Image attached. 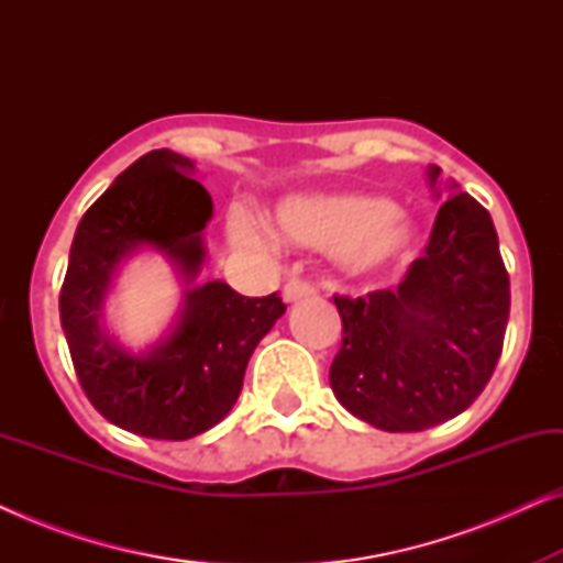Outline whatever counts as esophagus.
Instances as JSON below:
<instances>
[{
	"instance_id": "obj_1",
	"label": "esophagus",
	"mask_w": 563,
	"mask_h": 563,
	"mask_svg": "<svg viewBox=\"0 0 563 563\" xmlns=\"http://www.w3.org/2000/svg\"><path fill=\"white\" fill-rule=\"evenodd\" d=\"M312 295H314V287L310 282H302V279H291L284 284V289H282L284 302H299V299H307Z\"/></svg>"
}]
</instances>
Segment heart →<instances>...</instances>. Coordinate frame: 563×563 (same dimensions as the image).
Instances as JSON below:
<instances>
[{"label":"heart","instance_id":"1","mask_svg":"<svg viewBox=\"0 0 563 563\" xmlns=\"http://www.w3.org/2000/svg\"><path fill=\"white\" fill-rule=\"evenodd\" d=\"M274 222L282 241L330 251L333 264L349 276H374L405 264L420 241L418 222L405 210L384 197L351 191L284 197ZM228 238L245 251H264L272 243L264 222L249 212H230Z\"/></svg>","mask_w":563,"mask_h":563}]
</instances>
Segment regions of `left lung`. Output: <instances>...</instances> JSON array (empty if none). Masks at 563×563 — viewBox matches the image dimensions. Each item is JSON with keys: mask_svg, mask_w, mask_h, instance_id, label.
Segmentation results:
<instances>
[{"mask_svg": "<svg viewBox=\"0 0 563 563\" xmlns=\"http://www.w3.org/2000/svg\"><path fill=\"white\" fill-rule=\"evenodd\" d=\"M438 210L426 256L395 289L335 297L341 351L330 366L338 402L387 433L456 418L482 395L510 318V279L489 212L428 166Z\"/></svg>", "mask_w": 563, "mask_h": 563, "instance_id": "obj_1", "label": "left lung"}]
</instances>
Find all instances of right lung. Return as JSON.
I'll return each mask as SVG.
<instances>
[{
  "label": "right lung",
  "mask_w": 563,
  "mask_h": 563,
  "mask_svg": "<svg viewBox=\"0 0 563 563\" xmlns=\"http://www.w3.org/2000/svg\"><path fill=\"white\" fill-rule=\"evenodd\" d=\"M195 174V161L168 148L128 166L76 228L58 302L89 402L112 426L158 441H187L225 418L251 353L287 310L276 291L243 297L220 279L197 282L212 197ZM141 252L175 266L183 305L167 333L135 352L106 328L103 305L119 268Z\"/></svg>",
  "instance_id": "obj_1"
}]
</instances>
